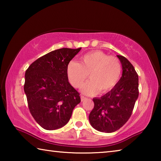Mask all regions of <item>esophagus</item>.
Returning <instances> with one entry per match:
<instances>
[{"mask_svg":"<svg viewBox=\"0 0 161 161\" xmlns=\"http://www.w3.org/2000/svg\"><path fill=\"white\" fill-rule=\"evenodd\" d=\"M80 97H81V102H83V101H84V100L86 99V97L82 96V95H81Z\"/></svg>","mask_w":161,"mask_h":161,"instance_id":"34e87169","label":"esophagus"}]
</instances>
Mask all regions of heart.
<instances>
[{"mask_svg": "<svg viewBox=\"0 0 161 161\" xmlns=\"http://www.w3.org/2000/svg\"><path fill=\"white\" fill-rule=\"evenodd\" d=\"M69 82L75 88H81L86 95L106 94L118 84L121 75V65L118 58L108 56L99 50L90 52L81 58L80 63L71 61L67 68Z\"/></svg>", "mask_w": 161, "mask_h": 161, "instance_id": "b5f03b06", "label": "heart"}]
</instances>
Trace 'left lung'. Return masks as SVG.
<instances>
[{"instance_id":"1","label":"left lung","mask_w":161,"mask_h":161,"mask_svg":"<svg viewBox=\"0 0 161 161\" xmlns=\"http://www.w3.org/2000/svg\"><path fill=\"white\" fill-rule=\"evenodd\" d=\"M117 57L122 64L121 77L112 90L93 99L94 107L89 116L92 126L101 132H114L126 123L139 93L134 67L125 57Z\"/></svg>"}]
</instances>
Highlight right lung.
Here are the masks:
<instances>
[{"instance_id": "add662e5", "label": "right lung", "mask_w": 161, "mask_h": 161, "mask_svg": "<svg viewBox=\"0 0 161 161\" xmlns=\"http://www.w3.org/2000/svg\"><path fill=\"white\" fill-rule=\"evenodd\" d=\"M61 48L38 58L25 72L24 91L30 112L46 130L66 125L81 102L80 93L69 84L67 65L81 50Z\"/></svg>"}]
</instances>
